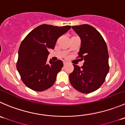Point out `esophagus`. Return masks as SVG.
Returning <instances> with one entry per match:
<instances>
[{
	"label": "esophagus",
	"instance_id": "1",
	"mask_svg": "<svg viewBox=\"0 0 125 125\" xmlns=\"http://www.w3.org/2000/svg\"><path fill=\"white\" fill-rule=\"evenodd\" d=\"M63 65H65L68 63V62L66 61H63Z\"/></svg>",
	"mask_w": 125,
	"mask_h": 125
}]
</instances>
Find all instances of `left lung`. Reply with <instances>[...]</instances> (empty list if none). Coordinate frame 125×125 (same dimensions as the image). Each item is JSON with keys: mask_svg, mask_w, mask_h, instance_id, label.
<instances>
[{"mask_svg": "<svg viewBox=\"0 0 125 125\" xmlns=\"http://www.w3.org/2000/svg\"><path fill=\"white\" fill-rule=\"evenodd\" d=\"M72 29L81 38L79 57L84 62L81 67L73 65L69 79L75 89L89 93L101 87L109 70L107 45L100 32L91 25H75Z\"/></svg>", "mask_w": 125, "mask_h": 125, "instance_id": "8db88e82", "label": "left lung"}]
</instances>
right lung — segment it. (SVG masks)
<instances>
[{
	"mask_svg": "<svg viewBox=\"0 0 125 125\" xmlns=\"http://www.w3.org/2000/svg\"><path fill=\"white\" fill-rule=\"evenodd\" d=\"M70 29V25L57 27L43 24L32 30L22 42L16 67L27 87L42 92L54 84L63 63L60 60H50L48 63V50L54 49L58 38Z\"/></svg>",
	"mask_w": 125,
	"mask_h": 125,
	"instance_id": "obj_1",
	"label": "right lung"
}]
</instances>
